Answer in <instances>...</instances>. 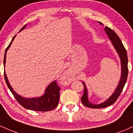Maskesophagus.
<instances>
[{"label": "esophagus", "mask_w": 133, "mask_h": 133, "mask_svg": "<svg viewBox=\"0 0 133 133\" xmlns=\"http://www.w3.org/2000/svg\"><path fill=\"white\" fill-rule=\"evenodd\" d=\"M70 74H71V72H70V71H67L66 72H65L64 74V76H63L64 80H65V81L68 80V79L69 78Z\"/></svg>", "instance_id": "1"}]
</instances>
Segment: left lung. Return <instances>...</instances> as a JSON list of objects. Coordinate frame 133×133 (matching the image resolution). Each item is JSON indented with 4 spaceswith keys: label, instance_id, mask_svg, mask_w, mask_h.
Masks as SVG:
<instances>
[{
    "label": "left lung",
    "instance_id": "obj_1",
    "mask_svg": "<svg viewBox=\"0 0 133 133\" xmlns=\"http://www.w3.org/2000/svg\"><path fill=\"white\" fill-rule=\"evenodd\" d=\"M99 23L101 24V25H103L101 22H99ZM104 30L107 34V35H108L109 39H110L111 42H112L114 49H115L119 56L121 64V74L119 82L118 85H117L116 89H115L113 94L108 98V100L99 104H94L90 103L89 101V100H88V90H87V88L84 82H82L84 87V94L81 97V101L84 106L90 108H96V109H97V108H106V107L110 106V105L115 103L116 101L118 98L122 91H123V88H124L125 84H126L128 77V59L127 52H126V49L124 48V45L122 43L119 37L117 36V35L115 33L114 30H112L111 29L109 28V27L107 26H106V27L104 28Z\"/></svg>",
    "mask_w": 133,
    "mask_h": 133
}]
</instances>
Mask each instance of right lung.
I'll use <instances>...</instances> for the list:
<instances>
[{
  "instance_id": "obj_1",
  "label": "right lung",
  "mask_w": 133,
  "mask_h": 133,
  "mask_svg": "<svg viewBox=\"0 0 133 133\" xmlns=\"http://www.w3.org/2000/svg\"><path fill=\"white\" fill-rule=\"evenodd\" d=\"M25 26H26V25H24L20 30L19 32L24 30ZM16 36V35L13 37L10 43L9 44V46L5 49L4 59V67H5L6 62V54H7V52L8 51L9 47L11 45ZM4 77H5L6 84H7L9 89L12 93L16 99L18 103L21 106L24 107L25 109L36 111H49L52 110L57 106L59 101V98H60V95H59L60 88L58 86L56 81H54L51 82L49 84V86L47 87V88L45 90V93L41 97L26 98V97H24L22 96H20L19 94L15 92V91L13 89V88H12L10 83L9 82L8 78H7V75H6L5 71H4Z\"/></svg>"
}]
</instances>
